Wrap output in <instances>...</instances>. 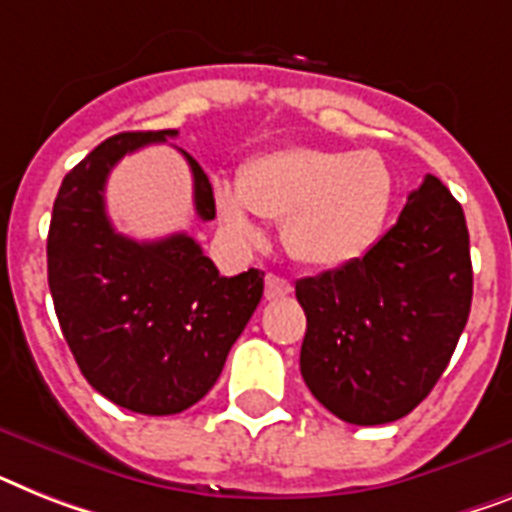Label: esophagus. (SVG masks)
Instances as JSON below:
<instances>
[{
	"mask_svg": "<svg viewBox=\"0 0 512 512\" xmlns=\"http://www.w3.org/2000/svg\"><path fill=\"white\" fill-rule=\"evenodd\" d=\"M290 290H293V285H290L285 277H277V274H266V298H269V301L285 298Z\"/></svg>",
	"mask_w": 512,
	"mask_h": 512,
	"instance_id": "obj_1",
	"label": "esophagus"
}]
</instances>
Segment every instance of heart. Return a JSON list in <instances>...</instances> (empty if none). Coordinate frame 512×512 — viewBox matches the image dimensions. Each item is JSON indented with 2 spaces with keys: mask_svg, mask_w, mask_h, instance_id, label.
Segmentation results:
<instances>
[{
  "mask_svg": "<svg viewBox=\"0 0 512 512\" xmlns=\"http://www.w3.org/2000/svg\"><path fill=\"white\" fill-rule=\"evenodd\" d=\"M392 204V172L371 149L287 146L240 170L238 188L214 185L217 217L232 238H261L253 214L282 222L287 251L308 266L335 269L371 251Z\"/></svg>",
  "mask_w": 512,
  "mask_h": 512,
  "instance_id": "heart-1",
  "label": "heart"
}]
</instances>
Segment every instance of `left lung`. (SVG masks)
Listing matches in <instances>:
<instances>
[{
	"label": "left lung",
	"instance_id": "1",
	"mask_svg": "<svg viewBox=\"0 0 512 512\" xmlns=\"http://www.w3.org/2000/svg\"><path fill=\"white\" fill-rule=\"evenodd\" d=\"M471 295L466 217L426 175L366 256L295 282L306 311L303 382L348 424L408 416L453 358Z\"/></svg>",
	"mask_w": 512,
	"mask_h": 512
}]
</instances>
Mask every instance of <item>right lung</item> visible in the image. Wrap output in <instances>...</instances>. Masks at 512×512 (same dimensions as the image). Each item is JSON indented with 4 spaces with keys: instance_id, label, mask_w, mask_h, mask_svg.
<instances>
[{
    "instance_id": "right-lung-1",
    "label": "right lung",
    "mask_w": 512,
    "mask_h": 512,
    "mask_svg": "<svg viewBox=\"0 0 512 512\" xmlns=\"http://www.w3.org/2000/svg\"><path fill=\"white\" fill-rule=\"evenodd\" d=\"M175 135L146 130L99 143L62 180L46 238L54 311L83 377L114 405L146 416L183 413L204 398L264 295V272L222 277L185 232L138 243L109 222V170ZM185 159L196 214L214 219L209 177Z\"/></svg>"
}]
</instances>
